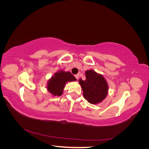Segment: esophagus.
Returning <instances> with one entry per match:
<instances>
[{
  "label": "esophagus",
  "mask_w": 149,
  "mask_h": 149,
  "mask_svg": "<svg viewBox=\"0 0 149 149\" xmlns=\"http://www.w3.org/2000/svg\"><path fill=\"white\" fill-rule=\"evenodd\" d=\"M74 76H75V78L77 79L79 78V75L78 74H76V75H74Z\"/></svg>",
  "instance_id": "1"
}]
</instances>
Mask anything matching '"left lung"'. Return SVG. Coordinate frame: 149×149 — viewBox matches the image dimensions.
<instances>
[{
    "label": "left lung",
    "instance_id": "8db88e82",
    "mask_svg": "<svg viewBox=\"0 0 149 149\" xmlns=\"http://www.w3.org/2000/svg\"><path fill=\"white\" fill-rule=\"evenodd\" d=\"M85 73L86 79L79 80L84 99L93 104L101 102L106 98L108 91L106 79L93 70H87Z\"/></svg>",
    "mask_w": 149,
    "mask_h": 149
}]
</instances>
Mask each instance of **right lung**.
<instances>
[{
	"label": "right lung",
	"instance_id": "obj_1",
	"mask_svg": "<svg viewBox=\"0 0 149 149\" xmlns=\"http://www.w3.org/2000/svg\"><path fill=\"white\" fill-rule=\"evenodd\" d=\"M76 79L70 72L61 71L56 73L48 81L47 89L54 96H61L66 82L76 81Z\"/></svg>",
	"mask_w": 149,
	"mask_h": 149
}]
</instances>
